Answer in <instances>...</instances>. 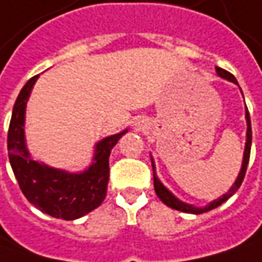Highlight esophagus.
Here are the masks:
<instances>
[{
	"label": "esophagus",
	"mask_w": 262,
	"mask_h": 262,
	"mask_svg": "<svg viewBox=\"0 0 262 262\" xmlns=\"http://www.w3.org/2000/svg\"><path fill=\"white\" fill-rule=\"evenodd\" d=\"M136 128L137 129H141V128H144V124L141 121H138V122H136Z\"/></svg>",
	"instance_id": "34e87169"
}]
</instances>
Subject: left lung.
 <instances>
[{
    "label": "left lung",
    "mask_w": 262,
    "mask_h": 262,
    "mask_svg": "<svg viewBox=\"0 0 262 262\" xmlns=\"http://www.w3.org/2000/svg\"><path fill=\"white\" fill-rule=\"evenodd\" d=\"M216 73L217 76H220L222 78H226L229 81H232V83H235L237 84L236 78L232 76L229 71L226 70H223V68H219L216 67ZM245 118H247V143H245V151H244V160H242V167H241V172H239V175H237L236 181H235V184L232 185V188L227 191L226 194H223V195L220 196V198H217L214 201H211L210 204H207L206 207H195V206H191V204H186L184 201H181V200H178L169 189H167L166 186L163 185L160 181H159V178L156 175V167H155V162H153V159H151V166H153V179H155V191H156L157 196L166 204L167 207H170V208H175V210H179V211H184V213H191V214H201V213H206V211H210V210H213V208H217L219 206H222L225 201H227L230 196L233 195L235 192H236L237 189H239V186L242 184V181H244V178H245V173H247V167H248V162H249V155H251V143H252V129H251V118H249V112H248V107L247 111H245Z\"/></svg>",
    "instance_id": "1"
}]
</instances>
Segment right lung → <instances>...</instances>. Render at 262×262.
Wrapping results in <instances>:
<instances>
[{
	"instance_id": "obj_1",
	"label": "right lung",
	"mask_w": 262,
	"mask_h": 262,
	"mask_svg": "<svg viewBox=\"0 0 262 262\" xmlns=\"http://www.w3.org/2000/svg\"><path fill=\"white\" fill-rule=\"evenodd\" d=\"M37 77H32L15 100L8 128V157L21 192L36 208L55 219L76 220L103 203L109 181V156L118 134L100 140L95 147L93 163L80 173H71L40 163L30 156L25 138L26 105Z\"/></svg>"
}]
</instances>
